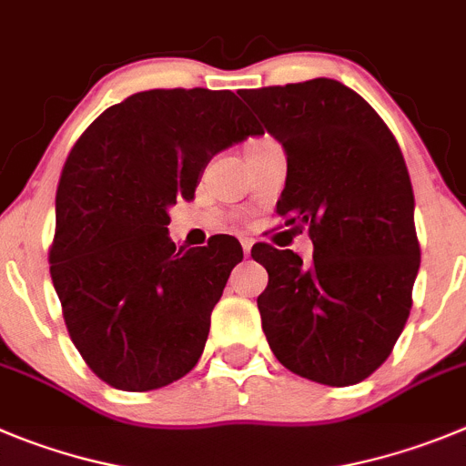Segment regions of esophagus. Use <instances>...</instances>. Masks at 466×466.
<instances>
[{
    "mask_svg": "<svg viewBox=\"0 0 466 466\" xmlns=\"http://www.w3.org/2000/svg\"><path fill=\"white\" fill-rule=\"evenodd\" d=\"M242 251H245V256L251 254V247H254V240L251 238H242Z\"/></svg>",
    "mask_w": 466,
    "mask_h": 466,
    "instance_id": "obj_1",
    "label": "esophagus"
}]
</instances>
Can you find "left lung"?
Wrapping results in <instances>:
<instances>
[{"label":"left lung","instance_id":"left-lung-1","mask_svg":"<svg viewBox=\"0 0 466 466\" xmlns=\"http://www.w3.org/2000/svg\"><path fill=\"white\" fill-rule=\"evenodd\" d=\"M286 152L277 212L309 228L314 256L256 245L258 296L277 360L323 386H353L390 356L420 268L413 189L377 110L339 80L242 89Z\"/></svg>","mask_w":466,"mask_h":466}]
</instances>
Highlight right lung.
I'll return each mask as SVG.
<instances>
[{"mask_svg":"<svg viewBox=\"0 0 466 466\" xmlns=\"http://www.w3.org/2000/svg\"><path fill=\"white\" fill-rule=\"evenodd\" d=\"M258 134L228 89H149L104 110L71 149L50 275L71 341L108 386L157 390L198 362L242 247H177L168 210L194 198L212 157Z\"/></svg>","mask_w":466,"mask_h":466,"instance_id":"obj_1","label":"right lung"}]
</instances>
